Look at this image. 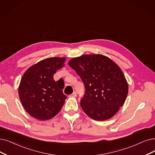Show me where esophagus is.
Instances as JSON below:
<instances>
[{"mask_svg":"<svg viewBox=\"0 0 155 155\" xmlns=\"http://www.w3.org/2000/svg\"><path fill=\"white\" fill-rule=\"evenodd\" d=\"M77 96V93L76 91H74L71 95H70L71 97H76Z\"/></svg>","mask_w":155,"mask_h":155,"instance_id":"obj_1","label":"esophagus"}]
</instances>
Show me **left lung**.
<instances>
[{"mask_svg": "<svg viewBox=\"0 0 155 155\" xmlns=\"http://www.w3.org/2000/svg\"><path fill=\"white\" fill-rule=\"evenodd\" d=\"M69 65L84 84L80 103L84 112L97 121L113 117L124 104L128 91L118 65L102 54H84L71 59Z\"/></svg>", "mask_w": 155, "mask_h": 155, "instance_id": "obj_1", "label": "left lung"}]
</instances>
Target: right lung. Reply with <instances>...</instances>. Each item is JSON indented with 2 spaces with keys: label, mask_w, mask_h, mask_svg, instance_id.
Masks as SVG:
<instances>
[{
  "label": "right lung",
  "mask_w": 155,
  "mask_h": 155,
  "mask_svg": "<svg viewBox=\"0 0 155 155\" xmlns=\"http://www.w3.org/2000/svg\"><path fill=\"white\" fill-rule=\"evenodd\" d=\"M65 58L43 60L24 73L18 88L23 107L32 117L46 120L56 116L65 103L64 80L55 81L54 74L64 66Z\"/></svg>",
  "instance_id": "right-lung-1"
}]
</instances>
